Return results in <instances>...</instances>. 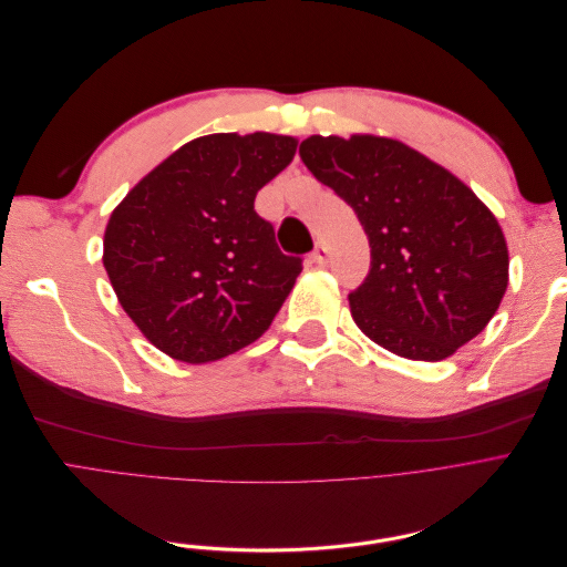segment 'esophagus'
<instances>
[{
    "label": "esophagus",
    "instance_id": "obj_1",
    "mask_svg": "<svg viewBox=\"0 0 567 567\" xmlns=\"http://www.w3.org/2000/svg\"><path fill=\"white\" fill-rule=\"evenodd\" d=\"M326 260H329V248H326L323 244H319V246L315 248V252H312V262H315V265H323Z\"/></svg>",
    "mask_w": 567,
    "mask_h": 567
}]
</instances>
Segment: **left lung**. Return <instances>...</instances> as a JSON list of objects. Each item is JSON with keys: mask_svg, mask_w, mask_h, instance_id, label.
Masks as SVG:
<instances>
[{"mask_svg": "<svg viewBox=\"0 0 567 567\" xmlns=\"http://www.w3.org/2000/svg\"><path fill=\"white\" fill-rule=\"evenodd\" d=\"M300 158L369 236V277L350 293L359 331L398 357L442 362L485 329L508 288V246L471 186L390 136L312 134Z\"/></svg>", "mask_w": 567, "mask_h": 567, "instance_id": "left-lung-1", "label": "left lung"}]
</instances>
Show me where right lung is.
<instances>
[{
    "label": "right lung",
    "instance_id": "right-lung-1",
    "mask_svg": "<svg viewBox=\"0 0 567 567\" xmlns=\"http://www.w3.org/2000/svg\"><path fill=\"white\" fill-rule=\"evenodd\" d=\"M296 148L288 134H205L115 205L101 260L120 307L153 348L208 364L269 329L302 267L279 250L255 196Z\"/></svg>",
    "mask_w": 567,
    "mask_h": 567
}]
</instances>
